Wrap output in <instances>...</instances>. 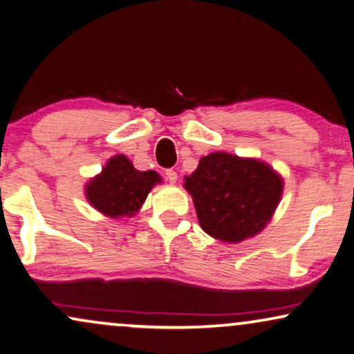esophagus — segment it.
Returning a JSON list of instances; mask_svg holds the SVG:
<instances>
[{"instance_id": "1", "label": "esophagus", "mask_w": 354, "mask_h": 354, "mask_svg": "<svg viewBox=\"0 0 354 354\" xmlns=\"http://www.w3.org/2000/svg\"><path fill=\"white\" fill-rule=\"evenodd\" d=\"M165 174H167V180H168L169 183H176V180H178V173L174 171V169H167V171H165Z\"/></svg>"}]
</instances>
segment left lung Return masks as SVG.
I'll return each mask as SVG.
<instances>
[{
    "label": "left lung",
    "mask_w": 354,
    "mask_h": 354,
    "mask_svg": "<svg viewBox=\"0 0 354 354\" xmlns=\"http://www.w3.org/2000/svg\"><path fill=\"white\" fill-rule=\"evenodd\" d=\"M202 230L226 243H239L266 226L279 205L283 181L254 158L215 152L202 157L186 176Z\"/></svg>",
    "instance_id": "8db88e82"
}]
</instances>
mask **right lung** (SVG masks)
<instances>
[{
    "instance_id": "add662e5",
    "label": "right lung",
    "mask_w": 354,
    "mask_h": 354,
    "mask_svg": "<svg viewBox=\"0 0 354 354\" xmlns=\"http://www.w3.org/2000/svg\"><path fill=\"white\" fill-rule=\"evenodd\" d=\"M162 183L158 173L139 171L128 157L110 158L98 176L87 185L86 194L98 212L108 216L134 215L142 207L152 187Z\"/></svg>"
}]
</instances>
